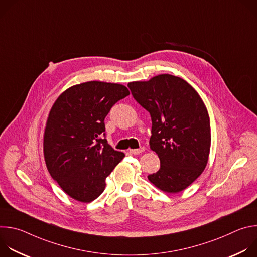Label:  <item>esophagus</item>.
<instances>
[{
	"instance_id": "esophagus-1",
	"label": "esophagus",
	"mask_w": 257,
	"mask_h": 257,
	"mask_svg": "<svg viewBox=\"0 0 257 257\" xmlns=\"http://www.w3.org/2000/svg\"><path fill=\"white\" fill-rule=\"evenodd\" d=\"M144 150H145V149L143 148V146H141V148H139V149H137V150H130L129 153L132 154V155H139V154L143 153Z\"/></svg>"
}]
</instances>
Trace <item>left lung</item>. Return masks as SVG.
<instances>
[{
	"label": "left lung",
	"mask_w": 257,
	"mask_h": 257,
	"mask_svg": "<svg viewBox=\"0 0 257 257\" xmlns=\"http://www.w3.org/2000/svg\"><path fill=\"white\" fill-rule=\"evenodd\" d=\"M128 87L152 117L150 145L161 168L149 180L165 192L183 191L201 175L208 161L211 135L204 102L189 83L170 74L130 82Z\"/></svg>",
	"instance_id": "1"
}]
</instances>
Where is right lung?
<instances>
[{
    "mask_svg": "<svg viewBox=\"0 0 257 257\" xmlns=\"http://www.w3.org/2000/svg\"><path fill=\"white\" fill-rule=\"evenodd\" d=\"M129 94L122 84L88 81L68 88L53 104L45 129V161L52 178L73 199L97 198L105 178L125 157L107 143L104 118Z\"/></svg>",
    "mask_w": 257,
    "mask_h": 257,
    "instance_id": "obj_1",
    "label": "right lung"
}]
</instances>
